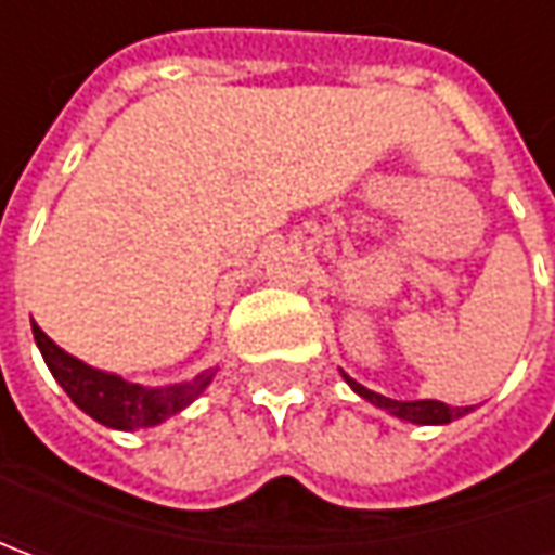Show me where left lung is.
Returning <instances> with one entry per match:
<instances>
[{
    "label": "left lung",
    "instance_id": "left-lung-1",
    "mask_svg": "<svg viewBox=\"0 0 555 555\" xmlns=\"http://www.w3.org/2000/svg\"><path fill=\"white\" fill-rule=\"evenodd\" d=\"M343 379L352 386L354 395H361L364 401H371L373 408H379V411H386V414L398 416V420H404V423H416V426H444V423L460 420V416H466L469 411H473V408H451V404H444V401H433V398H426V401H395V398H386V395L373 392V389H367V386H361V383L352 379L349 373H343Z\"/></svg>",
    "mask_w": 555,
    "mask_h": 555
}]
</instances>
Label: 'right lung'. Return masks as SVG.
I'll return each mask as SVG.
<instances>
[{
    "instance_id": "obj_1",
    "label": "right lung",
    "mask_w": 555,
    "mask_h": 555,
    "mask_svg": "<svg viewBox=\"0 0 555 555\" xmlns=\"http://www.w3.org/2000/svg\"><path fill=\"white\" fill-rule=\"evenodd\" d=\"M33 339H36L52 376L57 379V386L70 395L76 408L98 420L101 426L122 429V433L151 429V426L166 423L169 416L182 414L191 401H197L206 392V386L216 376V367H209V371L197 373L184 383H172V386H141V383L122 379L119 373L98 371L70 352H64L39 331V324H33Z\"/></svg>"
}]
</instances>
